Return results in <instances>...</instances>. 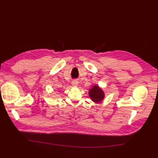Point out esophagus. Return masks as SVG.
I'll return each mask as SVG.
<instances>
[{"instance_id": "1", "label": "esophagus", "mask_w": 158, "mask_h": 158, "mask_svg": "<svg viewBox=\"0 0 158 158\" xmlns=\"http://www.w3.org/2000/svg\"><path fill=\"white\" fill-rule=\"evenodd\" d=\"M72 85H73V86H77V85H78V82H77V81H76V80L73 81L72 82Z\"/></svg>"}]
</instances>
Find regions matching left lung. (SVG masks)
Instances as JSON below:
<instances>
[{
  "label": "left lung",
  "instance_id": "left-lung-1",
  "mask_svg": "<svg viewBox=\"0 0 158 158\" xmlns=\"http://www.w3.org/2000/svg\"><path fill=\"white\" fill-rule=\"evenodd\" d=\"M89 96L94 103H100L104 99L105 94L101 87L97 84H94L89 89Z\"/></svg>",
  "mask_w": 158,
  "mask_h": 158
}]
</instances>
